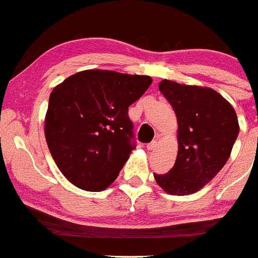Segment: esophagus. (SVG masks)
Wrapping results in <instances>:
<instances>
[{"label": "esophagus", "mask_w": 258, "mask_h": 258, "mask_svg": "<svg viewBox=\"0 0 258 258\" xmlns=\"http://www.w3.org/2000/svg\"><path fill=\"white\" fill-rule=\"evenodd\" d=\"M156 146H157L156 141H152L151 143H149V145H147V150H149V151H152V150L156 149Z\"/></svg>", "instance_id": "obj_1"}]
</instances>
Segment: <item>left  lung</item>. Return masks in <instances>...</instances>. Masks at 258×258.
<instances>
[{
  "instance_id": "8db88e82",
  "label": "left lung",
  "mask_w": 258,
  "mask_h": 258,
  "mask_svg": "<svg viewBox=\"0 0 258 258\" xmlns=\"http://www.w3.org/2000/svg\"><path fill=\"white\" fill-rule=\"evenodd\" d=\"M159 90L174 109L178 152L172 169L154 177L165 192L183 197L204 187L229 160L238 117L234 107L207 86L163 80Z\"/></svg>"
}]
</instances>
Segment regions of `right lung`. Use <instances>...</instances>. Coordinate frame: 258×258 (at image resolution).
<instances>
[{"label":"right lung","mask_w":258,"mask_h":258,"mask_svg":"<svg viewBox=\"0 0 258 258\" xmlns=\"http://www.w3.org/2000/svg\"><path fill=\"white\" fill-rule=\"evenodd\" d=\"M151 83V77L143 75L85 70L52 89L45 138L71 183L98 192L117 178L134 150L127 108Z\"/></svg>","instance_id":"obj_1"}]
</instances>
